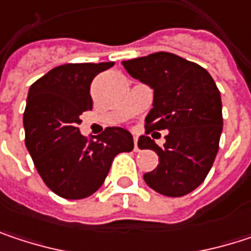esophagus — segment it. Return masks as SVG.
I'll list each match as a JSON object with an SVG mask.
<instances>
[{"instance_id":"esophagus-1","label":"esophagus","mask_w":251,"mask_h":251,"mask_svg":"<svg viewBox=\"0 0 251 251\" xmlns=\"http://www.w3.org/2000/svg\"><path fill=\"white\" fill-rule=\"evenodd\" d=\"M133 144H135V151L138 152L139 151V147H138V136L133 135Z\"/></svg>"}]
</instances>
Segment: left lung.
Here are the masks:
<instances>
[{
	"mask_svg": "<svg viewBox=\"0 0 251 251\" xmlns=\"http://www.w3.org/2000/svg\"><path fill=\"white\" fill-rule=\"evenodd\" d=\"M122 64L154 90L152 109L145 118L147 133L169 130L163 147L147 135L139 136L138 147L158 155L157 169L145 173L144 180L164 196H184L205 180L218 152L223 132L220 90L205 68L170 52Z\"/></svg>",
	"mask_w": 251,
	"mask_h": 251,
	"instance_id": "1",
	"label": "left lung"
}]
</instances>
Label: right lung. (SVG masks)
I'll return each mask as SVG.
<instances>
[{
	"label": "right lung",
	"instance_id": "obj_1",
	"mask_svg": "<svg viewBox=\"0 0 251 251\" xmlns=\"http://www.w3.org/2000/svg\"><path fill=\"white\" fill-rule=\"evenodd\" d=\"M113 62L65 64L31 84L23 125L25 147L45 184L65 199H84L103 184L115 155L133 150L125 127L99 136L81 135V113L90 110V85Z\"/></svg>",
	"mask_w": 251,
	"mask_h": 251
}]
</instances>
